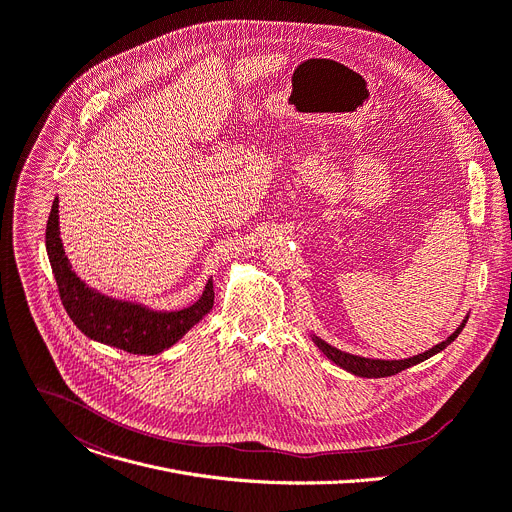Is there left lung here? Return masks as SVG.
<instances>
[{"label": "left lung", "instance_id": "obj_1", "mask_svg": "<svg viewBox=\"0 0 512 512\" xmlns=\"http://www.w3.org/2000/svg\"><path fill=\"white\" fill-rule=\"evenodd\" d=\"M468 322V316L461 320L459 327L441 343H437L435 347H431L429 351L425 353H418V355H412V357H406V359H374V357H361V355H353V353H347V351H341L333 345H329L327 341H322L320 337L316 335H310L314 345L327 355L335 365L343 367L345 371H349V374L353 376H359V378H388V376H396L398 371L406 369V367H412L416 363H421L433 355H437L439 351H443L449 343H453L457 339V335L463 331V327H466Z\"/></svg>", "mask_w": 512, "mask_h": 512}]
</instances>
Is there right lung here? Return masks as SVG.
Returning a JSON list of instances; mask_svg holds the SVG:
<instances>
[{"label":"right lung","mask_w":512,"mask_h":512,"mask_svg":"<svg viewBox=\"0 0 512 512\" xmlns=\"http://www.w3.org/2000/svg\"><path fill=\"white\" fill-rule=\"evenodd\" d=\"M46 253H49L61 302L75 327L89 339L134 355H157L169 349L198 324L214 304L212 280H208L202 296L192 306L181 310H153L89 288L77 277L65 255L59 230V200L53 202L49 222H46Z\"/></svg>","instance_id":"add662e5"}]
</instances>
